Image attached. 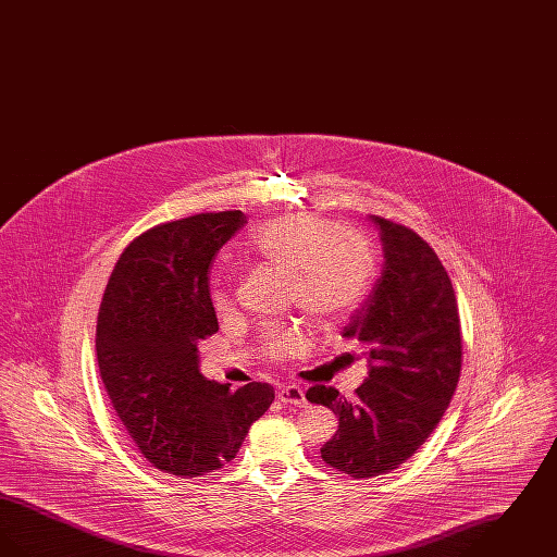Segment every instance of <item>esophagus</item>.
<instances>
[{
    "instance_id": "obj_1",
    "label": "esophagus",
    "mask_w": 557,
    "mask_h": 557,
    "mask_svg": "<svg viewBox=\"0 0 557 557\" xmlns=\"http://www.w3.org/2000/svg\"><path fill=\"white\" fill-rule=\"evenodd\" d=\"M277 400H282L284 405H294V407H305V393L300 386H284L277 391Z\"/></svg>"
}]
</instances>
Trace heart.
Returning <instances> with one entry per match:
<instances>
[{
    "mask_svg": "<svg viewBox=\"0 0 557 557\" xmlns=\"http://www.w3.org/2000/svg\"><path fill=\"white\" fill-rule=\"evenodd\" d=\"M248 252L261 263L288 275L290 300L311 325L330 327L345 319L368 294L375 275V252L370 238L352 227L311 212H296L259 225L248 238ZM219 313L232 307L227 280L212 288ZM302 346L294 325L269 327L259 350L269 361L286 359Z\"/></svg>",
    "mask_w": 557,
    "mask_h": 557,
    "instance_id": "1",
    "label": "heart"
}]
</instances>
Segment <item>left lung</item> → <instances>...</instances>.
Masks as SVG:
<instances>
[{
	"label": "left lung",
	"mask_w": 557,
	"mask_h": 557,
	"mask_svg": "<svg viewBox=\"0 0 557 557\" xmlns=\"http://www.w3.org/2000/svg\"><path fill=\"white\" fill-rule=\"evenodd\" d=\"M384 269L343 336L370 361L355 398L315 384L307 400L338 416L321 459L352 478L397 470L425 443L449 407L461 373V325L447 269L413 230L371 216Z\"/></svg>",
	"instance_id": "1"
}]
</instances>
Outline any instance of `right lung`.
Wrapping results in <instances>:
<instances>
[{
  "instance_id": "obj_1",
  "label": "right lung",
  "mask_w": 557,
  "mask_h": 557,
  "mask_svg": "<svg viewBox=\"0 0 557 557\" xmlns=\"http://www.w3.org/2000/svg\"><path fill=\"white\" fill-rule=\"evenodd\" d=\"M242 211L200 212L129 242L108 277L96 352L119 420L160 472L207 476L236 457L273 386L238 391L198 370V345L219 330L209 269L244 227Z\"/></svg>"
}]
</instances>
